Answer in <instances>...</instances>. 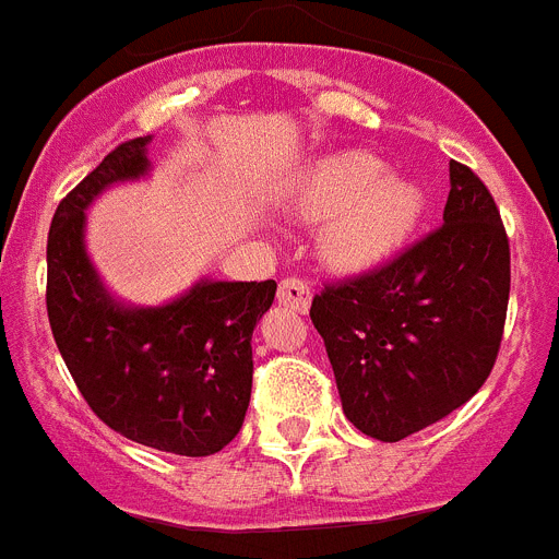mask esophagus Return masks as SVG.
Listing matches in <instances>:
<instances>
[{"mask_svg": "<svg viewBox=\"0 0 559 559\" xmlns=\"http://www.w3.org/2000/svg\"><path fill=\"white\" fill-rule=\"evenodd\" d=\"M276 299L285 308L296 310V313H305L310 308V285L302 283V280H296V276H288L280 283V290H276Z\"/></svg>", "mask_w": 559, "mask_h": 559, "instance_id": "obj_1", "label": "esophagus"}]
</instances>
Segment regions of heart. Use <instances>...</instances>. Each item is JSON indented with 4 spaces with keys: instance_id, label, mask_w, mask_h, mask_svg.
Segmentation results:
<instances>
[{
    "instance_id": "obj_1",
    "label": "heart",
    "mask_w": 559,
    "mask_h": 559,
    "mask_svg": "<svg viewBox=\"0 0 559 559\" xmlns=\"http://www.w3.org/2000/svg\"><path fill=\"white\" fill-rule=\"evenodd\" d=\"M290 210L324 221L319 249L341 271H364L406 243L426 212L417 181L386 173L367 151H344L316 162L296 181Z\"/></svg>"
}]
</instances>
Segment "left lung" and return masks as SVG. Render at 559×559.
Instances as JSON below:
<instances>
[{"instance_id":"left-lung-1","label":"left lung","mask_w":559,"mask_h":559,"mask_svg":"<svg viewBox=\"0 0 559 559\" xmlns=\"http://www.w3.org/2000/svg\"><path fill=\"white\" fill-rule=\"evenodd\" d=\"M442 221L389 263L324 285L310 305L344 414L380 442L464 406L501 349L510 237L490 190L459 162Z\"/></svg>"}]
</instances>
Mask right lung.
Segmentation results:
<instances>
[{"instance_id": "right-lung-1", "label": "right lung", "mask_w": 559, "mask_h": 559, "mask_svg": "<svg viewBox=\"0 0 559 559\" xmlns=\"http://www.w3.org/2000/svg\"><path fill=\"white\" fill-rule=\"evenodd\" d=\"M147 142L114 147L52 215L47 316L88 408L126 439L176 456H210L243 428L251 397V333L274 280H201L159 308L117 302L83 246L86 206L106 187L145 176Z\"/></svg>"}]
</instances>
